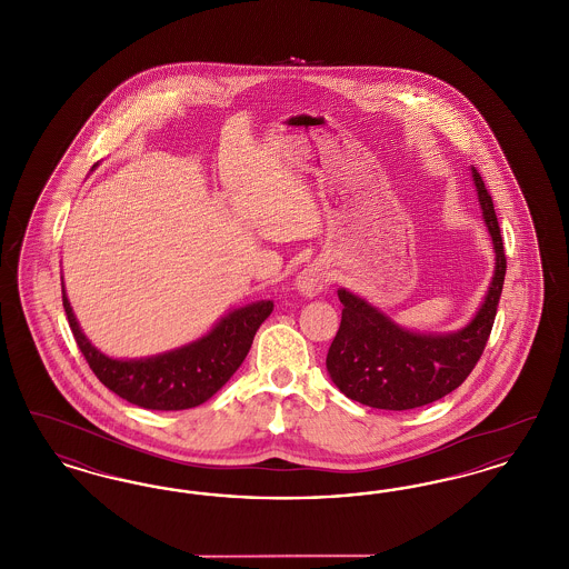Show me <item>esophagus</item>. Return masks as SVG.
<instances>
[{
  "label": "esophagus",
  "mask_w": 569,
  "mask_h": 569,
  "mask_svg": "<svg viewBox=\"0 0 569 569\" xmlns=\"http://www.w3.org/2000/svg\"><path fill=\"white\" fill-rule=\"evenodd\" d=\"M326 269L320 262L309 264L307 269L297 274V290L305 297H316L318 292H322L326 286Z\"/></svg>",
  "instance_id": "esophagus-1"
}]
</instances>
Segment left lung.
<instances>
[{"label": "left lung", "instance_id": "8db88e82", "mask_svg": "<svg viewBox=\"0 0 569 569\" xmlns=\"http://www.w3.org/2000/svg\"><path fill=\"white\" fill-rule=\"evenodd\" d=\"M471 177L495 249V272L480 309L455 332H413L365 298L339 288L341 326L326 356V369L348 399L392 411L429 406L457 390L485 352L503 290L506 251L492 198L473 166Z\"/></svg>", "mask_w": 569, "mask_h": 569}]
</instances>
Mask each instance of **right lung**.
<instances>
[{
  "instance_id": "add662e5",
  "label": "right lung",
  "mask_w": 569,
  "mask_h": 569,
  "mask_svg": "<svg viewBox=\"0 0 569 569\" xmlns=\"http://www.w3.org/2000/svg\"><path fill=\"white\" fill-rule=\"evenodd\" d=\"M61 295L77 346L96 378L128 403L158 411H179L209 401L241 367L258 328L272 311V300H256L228 311L207 335L188 346L123 360L91 346L77 322L66 288Z\"/></svg>"
}]
</instances>
